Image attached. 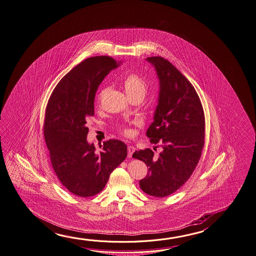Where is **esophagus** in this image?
<instances>
[{"label": "esophagus", "mask_w": 256, "mask_h": 256, "mask_svg": "<svg viewBox=\"0 0 256 256\" xmlns=\"http://www.w3.org/2000/svg\"><path fill=\"white\" fill-rule=\"evenodd\" d=\"M127 150H128V157L130 158V157H132V154L134 152L135 148L134 147V146H132V145H128Z\"/></svg>", "instance_id": "obj_1"}]
</instances>
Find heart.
Wrapping results in <instances>:
<instances>
[{"label": "heart", "mask_w": 256, "mask_h": 256, "mask_svg": "<svg viewBox=\"0 0 256 256\" xmlns=\"http://www.w3.org/2000/svg\"><path fill=\"white\" fill-rule=\"evenodd\" d=\"M122 86H124V89L126 93L127 94L128 98H130V100L142 101L148 90V84H147L146 80L142 76H140L139 74H135V73L129 74L124 78V79L122 80ZM106 88L102 89L100 91L98 96V104H100L104 96L106 93ZM119 130L124 136H130L132 134V132L130 128L126 127V126H122L119 128Z\"/></svg>", "instance_id": "b5f03b06"}]
</instances>
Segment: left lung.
<instances>
[{"label":"left lung","mask_w":256,"mask_h":256,"mask_svg":"<svg viewBox=\"0 0 256 256\" xmlns=\"http://www.w3.org/2000/svg\"><path fill=\"white\" fill-rule=\"evenodd\" d=\"M160 79L158 104L154 122L146 134L150 149L135 150L132 157L148 167L140 180L142 190L163 198L177 191L190 178L200 162L204 144V114L200 96L190 82L162 56H150ZM156 150V149L154 148Z\"/></svg>","instance_id":"1"}]
</instances>
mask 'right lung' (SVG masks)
<instances>
[{
	"label": "right lung",
	"mask_w": 256,
	"mask_h": 256,
	"mask_svg": "<svg viewBox=\"0 0 256 256\" xmlns=\"http://www.w3.org/2000/svg\"><path fill=\"white\" fill-rule=\"evenodd\" d=\"M117 66L111 56L84 60L62 78L46 104L43 134L52 168L61 184L78 196L101 192L127 156V146L119 140L104 142L98 152L86 140L98 86Z\"/></svg>",
	"instance_id": "add662e5"
}]
</instances>
